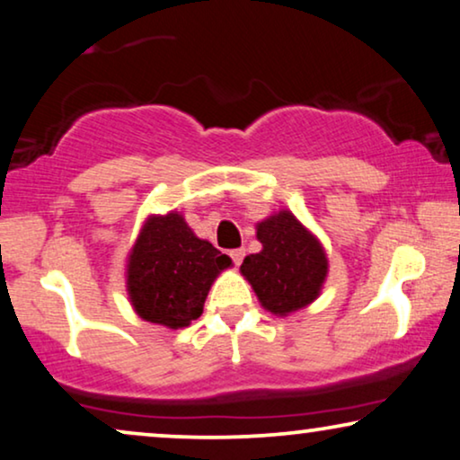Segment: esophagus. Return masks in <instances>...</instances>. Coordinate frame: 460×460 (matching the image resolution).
<instances>
[{"label":"esophagus","instance_id":"obj_1","mask_svg":"<svg viewBox=\"0 0 460 460\" xmlns=\"http://www.w3.org/2000/svg\"><path fill=\"white\" fill-rule=\"evenodd\" d=\"M230 257H232V261H234V266H241V261H243V257H244V249L230 251Z\"/></svg>","mask_w":460,"mask_h":460}]
</instances>
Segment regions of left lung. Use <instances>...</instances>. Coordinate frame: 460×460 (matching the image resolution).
I'll use <instances>...</instances> for the list:
<instances>
[{"label": "left lung", "instance_id": "1", "mask_svg": "<svg viewBox=\"0 0 460 460\" xmlns=\"http://www.w3.org/2000/svg\"><path fill=\"white\" fill-rule=\"evenodd\" d=\"M260 253L244 257L241 272L276 316L297 312L320 295L329 260L323 244L291 211H279L257 224Z\"/></svg>", "mask_w": 460, "mask_h": 460}]
</instances>
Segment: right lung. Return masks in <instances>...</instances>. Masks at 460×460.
<instances>
[{
	"label": "right lung",
	"mask_w": 460,
	"mask_h": 460,
	"mask_svg": "<svg viewBox=\"0 0 460 460\" xmlns=\"http://www.w3.org/2000/svg\"><path fill=\"white\" fill-rule=\"evenodd\" d=\"M232 260L190 230L180 213L150 216L128 260V293L136 314L181 329L203 314L207 293Z\"/></svg>",
	"instance_id": "add662e5"
}]
</instances>
